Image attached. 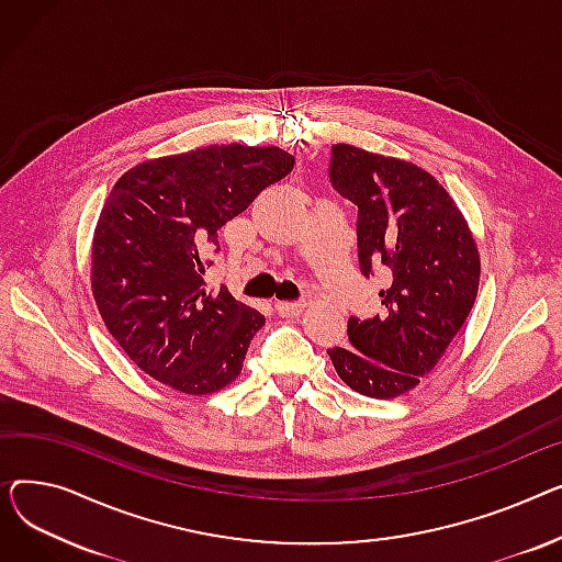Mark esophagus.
Instances as JSON below:
<instances>
[{"mask_svg":"<svg viewBox=\"0 0 562 562\" xmlns=\"http://www.w3.org/2000/svg\"><path fill=\"white\" fill-rule=\"evenodd\" d=\"M304 302H277V311L281 317H296L304 311Z\"/></svg>","mask_w":562,"mask_h":562,"instance_id":"esophagus-1","label":"esophagus"}]
</instances>
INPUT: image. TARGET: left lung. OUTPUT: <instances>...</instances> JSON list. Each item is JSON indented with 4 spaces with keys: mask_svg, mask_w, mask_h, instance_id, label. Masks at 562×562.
<instances>
[{
    "mask_svg": "<svg viewBox=\"0 0 562 562\" xmlns=\"http://www.w3.org/2000/svg\"><path fill=\"white\" fill-rule=\"evenodd\" d=\"M334 188L358 206V260L381 270V313L349 317V347L328 349L338 376L372 400L406 394L431 372L479 292L481 258L449 192L415 162L353 145L331 149Z\"/></svg>",
    "mask_w": 562,
    "mask_h": 562,
    "instance_id": "8db88e82",
    "label": "left lung"
}]
</instances>
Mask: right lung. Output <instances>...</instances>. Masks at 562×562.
<instances>
[{
    "instance_id": "right-lung-1",
    "label": "right lung",
    "mask_w": 562,
    "mask_h": 562,
    "mask_svg": "<svg viewBox=\"0 0 562 562\" xmlns=\"http://www.w3.org/2000/svg\"><path fill=\"white\" fill-rule=\"evenodd\" d=\"M294 156L279 147L211 145L124 172L99 213L90 283L99 315L151 379L186 394L236 381L266 324L226 288L206 290L217 231L281 181Z\"/></svg>"
}]
</instances>
